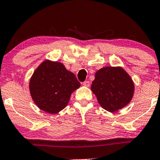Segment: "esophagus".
<instances>
[{
	"label": "esophagus",
	"mask_w": 160,
	"mask_h": 160,
	"mask_svg": "<svg viewBox=\"0 0 160 160\" xmlns=\"http://www.w3.org/2000/svg\"><path fill=\"white\" fill-rule=\"evenodd\" d=\"M82 85L85 86V87H90V82L89 81H85L84 82L82 83Z\"/></svg>",
	"instance_id": "1"
}]
</instances>
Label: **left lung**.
Returning <instances> with one entry per match:
<instances>
[{"label": "left lung", "mask_w": 160, "mask_h": 160, "mask_svg": "<svg viewBox=\"0 0 160 160\" xmlns=\"http://www.w3.org/2000/svg\"><path fill=\"white\" fill-rule=\"evenodd\" d=\"M101 107L115 112L128 105L132 99L135 84L122 67H104L96 72L91 85Z\"/></svg>", "instance_id": "1"}]
</instances>
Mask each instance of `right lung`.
Returning <instances> with one entry per match:
<instances>
[{
    "label": "right lung",
    "instance_id": "1",
    "mask_svg": "<svg viewBox=\"0 0 160 160\" xmlns=\"http://www.w3.org/2000/svg\"><path fill=\"white\" fill-rule=\"evenodd\" d=\"M80 82L62 62L45 60L34 71L29 82L32 100L40 110L57 114L68 105Z\"/></svg>",
    "mask_w": 160,
    "mask_h": 160
}]
</instances>
